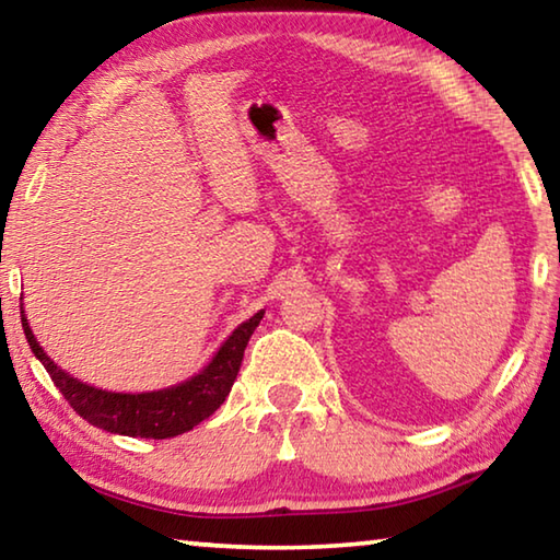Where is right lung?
Returning <instances> with one entry per match:
<instances>
[{
	"label": "right lung",
	"instance_id": "right-lung-1",
	"mask_svg": "<svg viewBox=\"0 0 560 560\" xmlns=\"http://www.w3.org/2000/svg\"><path fill=\"white\" fill-rule=\"evenodd\" d=\"M19 308H22L24 336L30 340L34 355L42 360L46 373L51 375L54 385L59 387V393L69 400L73 410L91 422L93 428L143 440H167L189 432L224 402V397L230 395L236 381V373H240L244 348L264 316V311H259L249 320H244L242 326H236L234 334L224 340L202 373L179 385L165 387V390L130 395L98 390V387L75 381V377L61 371L44 353V348L36 343L30 320L24 316V303Z\"/></svg>",
	"mask_w": 560,
	"mask_h": 560
}]
</instances>
